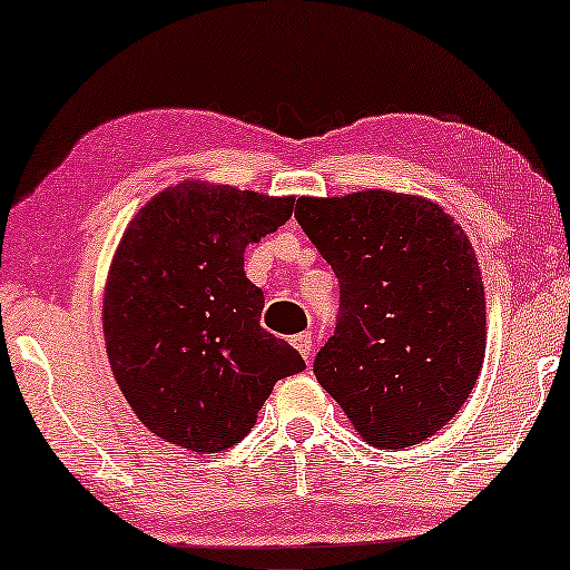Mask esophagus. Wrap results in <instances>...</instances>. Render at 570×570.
Wrapping results in <instances>:
<instances>
[{
  "mask_svg": "<svg viewBox=\"0 0 570 570\" xmlns=\"http://www.w3.org/2000/svg\"><path fill=\"white\" fill-rule=\"evenodd\" d=\"M293 345H295V350H298L303 357H306V361H311V353H314V334H311V332L295 334Z\"/></svg>",
  "mask_w": 570,
  "mask_h": 570,
  "instance_id": "1",
  "label": "esophagus"
}]
</instances>
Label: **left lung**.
Returning <instances> with one entry per match:
<instances>
[{
  "label": "left lung",
  "mask_w": 570,
  "mask_h": 570,
  "mask_svg": "<svg viewBox=\"0 0 570 570\" xmlns=\"http://www.w3.org/2000/svg\"><path fill=\"white\" fill-rule=\"evenodd\" d=\"M295 220L340 279L316 381L373 446L431 439L485 361V291L462 225L435 202L384 189L301 197Z\"/></svg>",
  "instance_id": "left-lung-1"
}]
</instances>
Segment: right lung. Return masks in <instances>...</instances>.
<instances>
[{"instance_id": "add662e5", "label": "right lung", "mask_w": 570, "mask_h": 570, "mask_svg": "<svg viewBox=\"0 0 570 570\" xmlns=\"http://www.w3.org/2000/svg\"><path fill=\"white\" fill-rule=\"evenodd\" d=\"M293 197L184 181L131 217L104 295L111 371L147 431L217 454L256 423L272 386L306 368L262 330L264 293L244 272L248 244L293 215Z\"/></svg>"}]
</instances>
